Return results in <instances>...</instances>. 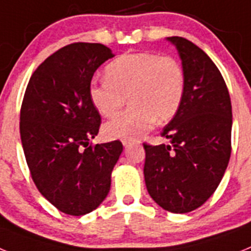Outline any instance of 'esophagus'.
<instances>
[{
	"mask_svg": "<svg viewBox=\"0 0 251 251\" xmlns=\"http://www.w3.org/2000/svg\"><path fill=\"white\" fill-rule=\"evenodd\" d=\"M122 143H123L124 147H128V146L132 145V142H130V141H127V139H123V141H122Z\"/></svg>",
	"mask_w": 251,
	"mask_h": 251,
	"instance_id": "obj_1",
	"label": "esophagus"
}]
</instances>
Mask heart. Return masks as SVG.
Returning a JSON list of instances; mask_svg holds the SVG:
<instances>
[{
    "label": "heart",
    "instance_id": "obj_1",
    "mask_svg": "<svg viewBox=\"0 0 251 251\" xmlns=\"http://www.w3.org/2000/svg\"><path fill=\"white\" fill-rule=\"evenodd\" d=\"M105 80L89 88L90 100L103 117H113L127 101L132 105L109 121L104 132L110 138L137 139L156 122L171 119L185 93V73L172 56L154 52L122 55L106 66Z\"/></svg>",
    "mask_w": 251,
    "mask_h": 251
}]
</instances>
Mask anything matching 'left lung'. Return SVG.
I'll return each mask as SVG.
<instances>
[{
	"label": "left lung",
	"instance_id": "1",
	"mask_svg": "<svg viewBox=\"0 0 251 251\" xmlns=\"http://www.w3.org/2000/svg\"><path fill=\"white\" fill-rule=\"evenodd\" d=\"M168 40L182 60L185 93L161 132L170 145L143 143V172L153 200L167 211L186 214L210 199L225 174L231 154V100L220 70L199 46L183 37Z\"/></svg>",
	"mask_w": 251,
	"mask_h": 251
}]
</instances>
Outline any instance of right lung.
<instances>
[{"label": "right lung", "instance_id": "obj_1", "mask_svg": "<svg viewBox=\"0 0 251 251\" xmlns=\"http://www.w3.org/2000/svg\"><path fill=\"white\" fill-rule=\"evenodd\" d=\"M113 56L101 44L64 46L37 66L22 100L20 133L32 181L51 205L73 216L103 202L123 151L121 141L90 143L101 124L90 83Z\"/></svg>", "mask_w": 251, "mask_h": 251}]
</instances>
